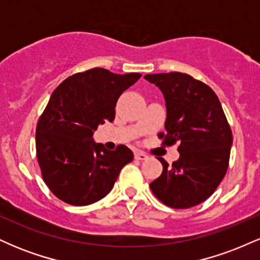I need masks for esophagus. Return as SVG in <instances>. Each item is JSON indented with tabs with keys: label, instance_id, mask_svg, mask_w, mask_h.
<instances>
[{
	"label": "esophagus",
	"instance_id": "34e87169",
	"mask_svg": "<svg viewBox=\"0 0 260 260\" xmlns=\"http://www.w3.org/2000/svg\"><path fill=\"white\" fill-rule=\"evenodd\" d=\"M134 159L136 160H147L148 159V155L144 153V151H140V150H136L134 151Z\"/></svg>",
	"mask_w": 260,
	"mask_h": 260
}]
</instances>
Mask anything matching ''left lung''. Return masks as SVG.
<instances>
[{
	"mask_svg": "<svg viewBox=\"0 0 260 260\" xmlns=\"http://www.w3.org/2000/svg\"><path fill=\"white\" fill-rule=\"evenodd\" d=\"M166 101L162 144L180 143V157L150 183L154 196L174 209L201 204L215 192L229 168L232 132L219 98L210 86L186 73L147 74Z\"/></svg>",
	"mask_w": 260,
	"mask_h": 260,
	"instance_id": "obj_1",
	"label": "left lung"
}]
</instances>
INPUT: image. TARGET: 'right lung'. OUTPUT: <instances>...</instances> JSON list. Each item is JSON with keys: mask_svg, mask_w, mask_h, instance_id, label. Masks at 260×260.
I'll return each mask as SVG.
<instances>
[{"mask_svg": "<svg viewBox=\"0 0 260 260\" xmlns=\"http://www.w3.org/2000/svg\"><path fill=\"white\" fill-rule=\"evenodd\" d=\"M140 77L91 68L68 77L52 92L39 118L35 144L44 182L58 199L72 205L100 201L133 160L126 145L107 150L92 134L115 120L118 98Z\"/></svg>", "mask_w": 260, "mask_h": 260, "instance_id": "1", "label": "right lung"}]
</instances>
